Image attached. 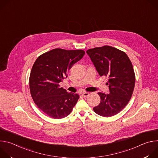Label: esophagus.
<instances>
[{"mask_svg": "<svg viewBox=\"0 0 158 158\" xmlns=\"http://www.w3.org/2000/svg\"><path fill=\"white\" fill-rule=\"evenodd\" d=\"M89 93H87V92H85V93H83L82 94V96H83V97H87V96H89Z\"/></svg>", "mask_w": 158, "mask_h": 158, "instance_id": "34e87169", "label": "esophagus"}]
</instances>
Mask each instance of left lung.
Returning <instances> with one entry per match:
<instances>
[{
    "mask_svg": "<svg viewBox=\"0 0 158 158\" xmlns=\"http://www.w3.org/2000/svg\"><path fill=\"white\" fill-rule=\"evenodd\" d=\"M101 76L109 78V94L98 93L100 104L93 108L99 116L117 114L130 101L135 85V74L127 54L115 48L104 46L86 51Z\"/></svg>",
    "mask_w": 158,
    "mask_h": 158,
    "instance_id": "left-lung-1",
    "label": "left lung"
}]
</instances>
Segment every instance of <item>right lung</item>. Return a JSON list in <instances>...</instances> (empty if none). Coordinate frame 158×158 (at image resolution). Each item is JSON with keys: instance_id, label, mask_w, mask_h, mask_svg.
Wrapping results in <instances>:
<instances>
[{"instance_id": "add662e5", "label": "right lung", "mask_w": 158, "mask_h": 158, "mask_svg": "<svg viewBox=\"0 0 158 158\" xmlns=\"http://www.w3.org/2000/svg\"><path fill=\"white\" fill-rule=\"evenodd\" d=\"M83 50L54 49L37 57L31 72L29 87L32 99L45 114L54 119L68 116L79 96L67 93L59 84L73 65L81 60Z\"/></svg>"}]
</instances>
